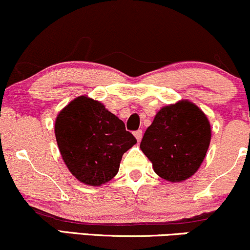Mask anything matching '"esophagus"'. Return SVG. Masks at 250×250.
I'll use <instances>...</instances> for the list:
<instances>
[{"label":"esophagus","instance_id":"obj_1","mask_svg":"<svg viewBox=\"0 0 250 250\" xmlns=\"http://www.w3.org/2000/svg\"><path fill=\"white\" fill-rule=\"evenodd\" d=\"M134 136L136 137L137 142L141 141V140H142V130H137V131H135V133H134Z\"/></svg>","mask_w":250,"mask_h":250}]
</instances>
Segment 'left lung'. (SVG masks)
I'll list each match as a JSON object with an SVG mask.
<instances>
[{
	"label": "left lung",
	"instance_id": "obj_1",
	"mask_svg": "<svg viewBox=\"0 0 250 250\" xmlns=\"http://www.w3.org/2000/svg\"><path fill=\"white\" fill-rule=\"evenodd\" d=\"M208 117L188 100L162 107L147 128L140 148L154 171L169 182H182L199 170L210 145Z\"/></svg>",
	"mask_w": 250,
	"mask_h": 250
}]
</instances>
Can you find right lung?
Masks as SVG:
<instances>
[{
	"instance_id": "obj_1",
	"label": "right lung",
	"mask_w": 250,
	"mask_h": 250,
	"mask_svg": "<svg viewBox=\"0 0 250 250\" xmlns=\"http://www.w3.org/2000/svg\"><path fill=\"white\" fill-rule=\"evenodd\" d=\"M60 153L74 177L99 187L117 174L122 155L136 143L119 117L100 101L82 95L62 109L55 120Z\"/></svg>"
}]
</instances>
